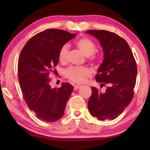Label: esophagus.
<instances>
[{"mask_svg":"<svg viewBox=\"0 0 150 150\" xmlns=\"http://www.w3.org/2000/svg\"><path fill=\"white\" fill-rule=\"evenodd\" d=\"M81 87V85H76L74 86V90H77L79 89Z\"/></svg>","mask_w":150,"mask_h":150,"instance_id":"34e87169","label":"esophagus"}]
</instances>
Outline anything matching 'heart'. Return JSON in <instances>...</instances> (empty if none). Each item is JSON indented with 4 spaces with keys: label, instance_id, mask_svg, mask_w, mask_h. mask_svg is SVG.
Here are the masks:
<instances>
[{
    "label": "heart",
    "instance_id": "1",
    "mask_svg": "<svg viewBox=\"0 0 150 150\" xmlns=\"http://www.w3.org/2000/svg\"><path fill=\"white\" fill-rule=\"evenodd\" d=\"M75 45L85 56L90 57L96 52V45L92 40L88 38H83L75 42ZM69 45L65 44L61 48L59 54V59L60 62H64L67 59ZM66 76L73 82L81 83L84 82L86 78L91 75V71L87 67H69L65 71Z\"/></svg>",
    "mask_w": 150,
    "mask_h": 150
}]
</instances>
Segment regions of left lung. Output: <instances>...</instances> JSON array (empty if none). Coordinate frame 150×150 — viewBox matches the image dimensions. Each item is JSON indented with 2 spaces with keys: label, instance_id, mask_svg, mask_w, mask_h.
<instances>
[{
  "label": "left lung",
  "instance_id": "1",
  "mask_svg": "<svg viewBox=\"0 0 150 150\" xmlns=\"http://www.w3.org/2000/svg\"><path fill=\"white\" fill-rule=\"evenodd\" d=\"M87 34L97 39L103 50L104 59L95 79L106 85L105 92L91 87L88 108L98 120H113L128 106L134 96L137 66L125 40L106 30H88Z\"/></svg>",
  "mask_w": 150,
  "mask_h": 150
}]
</instances>
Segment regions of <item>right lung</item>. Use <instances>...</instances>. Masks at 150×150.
I'll return each mask as SVG.
<instances>
[{
  "label": "right lung",
  "instance_id": "add662e5",
  "mask_svg": "<svg viewBox=\"0 0 150 150\" xmlns=\"http://www.w3.org/2000/svg\"><path fill=\"white\" fill-rule=\"evenodd\" d=\"M76 36L63 30H45L31 38L20 53L18 73L22 95L40 120L52 122L63 116L73 87L63 83L60 88H52L50 73L58 64L61 48Z\"/></svg>",
  "mask_w": 150,
  "mask_h": 150
}]
</instances>
